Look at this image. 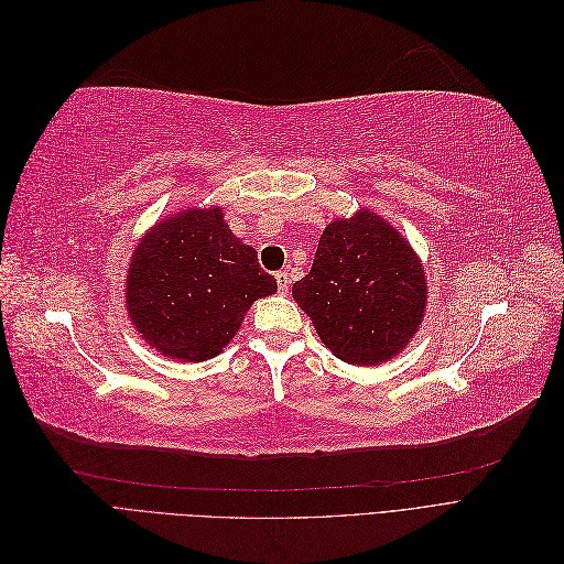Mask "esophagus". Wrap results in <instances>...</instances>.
<instances>
[{
	"label": "esophagus",
	"instance_id": "esophagus-1",
	"mask_svg": "<svg viewBox=\"0 0 564 564\" xmlns=\"http://www.w3.org/2000/svg\"><path fill=\"white\" fill-rule=\"evenodd\" d=\"M275 280H278L280 294H286L289 292V284H292V275H289L286 270H280V272H275Z\"/></svg>",
	"mask_w": 564,
	"mask_h": 564
}]
</instances>
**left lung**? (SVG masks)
I'll return each instance as SVG.
<instances>
[{
	"label": "left lung",
	"instance_id": "1",
	"mask_svg": "<svg viewBox=\"0 0 564 564\" xmlns=\"http://www.w3.org/2000/svg\"><path fill=\"white\" fill-rule=\"evenodd\" d=\"M292 294L338 360L381 365L416 334L429 282L404 237L360 209L324 228L313 268Z\"/></svg>",
	"mask_w": 564,
	"mask_h": 564
}]
</instances>
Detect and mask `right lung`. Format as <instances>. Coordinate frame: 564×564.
<instances>
[{"label":"right lung","mask_w":564,"mask_h":564,"mask_svg":"<svg viewBox=\"0 0 564 564\" xmlns=\"http://www.w3.org/2000/svg\"><path fill=\"white\" fill-rule=\"evenodd\" d=\"M278 292L253 247L230 232L220 207L185 209L150 228L127 272V313L169 360L202 362L235 338L253 301Z\"/></svg>","instance_id":"obj_1"}]
</instances>
